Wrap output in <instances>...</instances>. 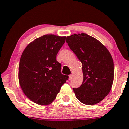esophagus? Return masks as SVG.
<instances>
[{"instance_id": "obj_1", "label": "esophagus", "mask_w": 129, "mask_h": 129, "mask_svg": "<svg viewBox=\"0 0 129 129\" xmlns=\"http://www.w3.org/2000/svg\"><path fill=\"white\" fill-rule=\"evenodd\" d=\"M72 75H69V80H71L72 79Z\"/></svg>"}]
</instances>
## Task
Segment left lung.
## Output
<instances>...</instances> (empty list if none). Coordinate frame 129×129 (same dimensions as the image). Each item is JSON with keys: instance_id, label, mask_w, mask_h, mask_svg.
Returning a JSON list of instances; mask_svg holds the SVG:
<instances>
[{"instance_id": "obj_1", "label": "left lung", "mask_w": 129, "mask_h": 129, "mask_svg": "<svg viewBox=\"0 0 129 129\" xmlns=\"http://www.w3.org/2000/svg\"><path fill=\"white\" fill-rule=\"evenodd\" d=\"M66 42L82 64L83 83L73 89L76 97L86 105L99 103L108 94L114 81L110 53L100 42L86 34L67 36Z\"/></svg>"}]
</instances>
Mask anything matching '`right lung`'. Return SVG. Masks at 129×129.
I'll return each mask as SVG.
<instances>
[{"mask_svg":"<svg viewBox=\"0 0 129 129\" xmlns=\"http://www.w3.org/2000/svg\"><path fill=\"white\" fill-rule=\"evenodd\" d=\"M65 38L45 35L29 44L22 54L19 83L25 95L37 104H51L68 79L61 74V64L56 59Z\"/></svg>","mask_w":129,"mask_h":129,"instance_id":"add662e5","label":"right lung"}]
</instances>
